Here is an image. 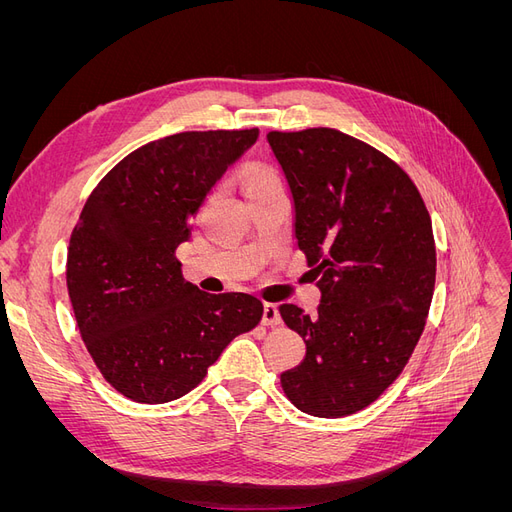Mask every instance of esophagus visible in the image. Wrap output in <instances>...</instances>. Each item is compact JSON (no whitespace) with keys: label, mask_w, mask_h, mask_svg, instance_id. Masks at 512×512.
Wrapping results in <instances>:
<instances>
[{"label":"esophagus","mask_w":512,"mask_h":512,"mask_svg":"<svg viewBox=\"0 0 512 512\" xmlns=\"http://www.w3.org/2000/svg\"><path fill=\"white\" fill-rule=\"evenodd\" d=\"M262 324H265V327H280L282 316H280V309H277V305L265 303V307H262Z\"/></svg>","instance_id":"obj_1"}]
</instances>
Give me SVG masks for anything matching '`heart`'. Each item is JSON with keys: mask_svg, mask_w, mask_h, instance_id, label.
<instances>
[{"mask_svg": "<svg viewBox=\"0 0 512 512\" xmlns=\"http://www.w3.org/2000/svg\"><path fill=\"white\" fill-rule=\"evenodd\" d=\"M273 185H282L280 179H277V175L273 173V170L262 168V166L245 168L243 188H245L247 196L256 194V192H262V190H267V188H273Z\"/></svg>", "mask_w": 512, "mask_h": 512, "instance_id": "obj_1", "label": "heart"}]
</instances>
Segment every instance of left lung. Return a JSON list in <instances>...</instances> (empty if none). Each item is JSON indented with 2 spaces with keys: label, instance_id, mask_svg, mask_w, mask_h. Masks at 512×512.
Here are the masks:
<instances>
[{
  "label": "left lung",
  "instance_id": "1",
  "mask_svg": "<svg viewBox=\"0 0 512 512\" xmlns=\"http://www.w3.org/2000/svg\"><path fill=\"white\" fill-rule=\"evenodd\" d=\"M267 141L320 290L316 316L280 305L307 346L282 389L305 414L348 416L389 389L425 329L436 284L429 213L404 170L344 132H269Z\"/></svg>",
  "mask_w": 512,
  "mask_h": 512
}]
</instances>
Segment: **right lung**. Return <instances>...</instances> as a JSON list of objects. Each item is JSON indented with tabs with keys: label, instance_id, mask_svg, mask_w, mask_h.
<instances>
[{
	"label": "right lung",
	"instance_id": "add662e5",
	"mask_svg": "<svg viewBox=\"0 0 512 512\" xmlns=\"http://www.w3.org/2000/svg\"><path fill=\"white\" fill-rule=\"evenodd\" d=\"M256 138L252 128L147 143L96 185L72 230L66 280L76 324L106 382L138 404L190 393L262 318L252 294L198 290L175 258L198 207Z\"/></svg>",
	"mask_w": 512,
	"mask_h": 512
}]
</instances>
